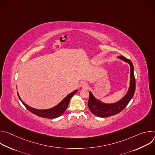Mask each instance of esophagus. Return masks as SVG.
Listing matches in <instances>:
<instances>
[{
	"mask_svg": "<svg viewBox=\"0 0 155 155\" xmlns=\"http://www.w3.org/2000/svg\"><path fill=\"white\" fill-rule=\"evenodd\" d=\"M80 86L81 87H83V88H86L87 87V83L86 82V81H81L80 83Z\"/></svg>",
	"mask_w": 155,
	"mask_h": 155,
	"instance_id": "34e87169",
	"label": "esophagus"
}]
</instances>
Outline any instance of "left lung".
Wrapping results in <instances>:
<instances>
[{"label":"left lung","mask_w":155,"mask_h":155,"mask_svg":"<svg viewBox=\"0 0 155 155\" xmlns=\"http://www.w3.org/2000/svg\"><path fill=\"white\" fill-rule=\"evenodd\" d=\"M118 58L128 63L130 65V81L128 90L120 100L114 103L103 102L95 97L91 91H89L90 98L87 102L88 107L90 111L96 117L105 118L120 113L126 107L132 97L134 96L136 91V80L133 64L129 59H127L123 56H118Z\"/></svg>","instance_id":"8db88e82"}]
</instances>
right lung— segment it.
<instances>
[{"label":"right lung","mask_w":155,"mask_h":155,"mask_svg":"<svg viewBox=\"0 0 155 155\" xmlns=\"http://www.w3.org/2000/svg\"><path fill=\"white\" fill-rule=\"evenodd\" d=\"M78 91V90H76L68 94L65 97H64L58 104H57L56 106L48 108V109H37L34 108L32 107L29 106L28 105L26 104L22 99H21L18 93L17 92L18 96L21 102L23 104V105L26 107V108L32 112V114L42 117V118H49V119H52V118H58L60 116H61L65 111V110L67 109L69 103L70 102L71 99L72 97V96Z\"/></svg>","instance_id":"1"}]
</instances>
